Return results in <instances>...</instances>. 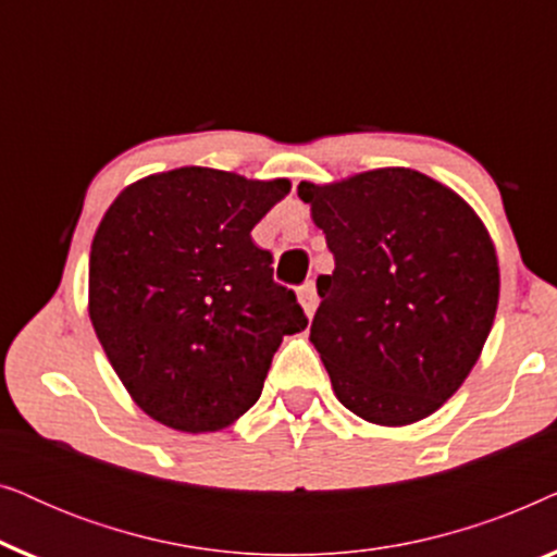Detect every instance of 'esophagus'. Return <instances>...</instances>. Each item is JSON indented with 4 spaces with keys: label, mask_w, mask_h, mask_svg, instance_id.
Here are the masks:
<instances>
[{
    "label": "esophagus",
    "mask_w": 557,
    "mask_h": 557,
    "mask_svg": "<svg viewBox=\"0 0 557 557\" xmlns=\"http://www.w3.org/2000/svg\"><path fill=\"white\" fill-rule=\"evenodd\" d=\"M296 294H299V304H301L304 314H307L309 319H311V317H314V311H317V307H319V296H317V286H314V284H311V281H309V284H304V286H301V288H299V292H296Z\"/></svg>",
    "instance_id": "34e87169"
}]
</instances>
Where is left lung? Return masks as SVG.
<instances>
[{
  "instance_id": "left-lung-1",
  "label": "left lung",
  "mask_w": 557,
  "mask_h": 557,
  "mask_svg": "<svg viewBox=\"0 0 557 557\" xmlns=\"http://www.w3.org/2000/svg\"><path fill=\"white\" fill-rule=\"evenodd\" d=\"M299 197L334 271L309 339L337 400L377 425L423 421L459 391L499 301L497 250L451 187L406 166L314 185Z\"/></svg>"
}]
</instances>
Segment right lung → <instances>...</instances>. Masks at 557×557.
Returning <instances> with one entry per match:
<instances>
[{
	"mask_svg": "<svg viewBox=\"0 0 557 557\" xmlns=\"http://www.w3.org/2000/svg\"><path fill=\"white\" fill-rule=\"evenodd\" d=\"M292 189L210 166L149 174L98 225L88 314L136 406L182 433L223 431L261 398L273 352L307 330L250 231Z\"/></svg>",
	"mask_w": 557,
	"mask_h": 557,
	"instance_id": "add662e5",
	"label": "right lung"
}]
</instances>
